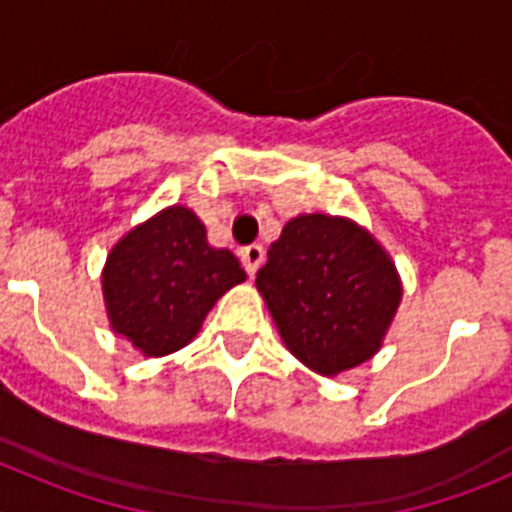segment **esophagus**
<instances>
[{"mask_svg": "<svg viewBox=\"0 0 512 512\" xmlns=\"http://www.w3.org/2000/svg\"><path fill=\"white\" fill-rule=\"evenodd\" d=\"M241 261H243V269L248 271V277H253L259 266L264 264V248L261 246H248L241 251Z\"/></svg>", "mask_w": 512, "mask_h": 512, "instance_id": "1", "label": "esophagus"}]
</instances>
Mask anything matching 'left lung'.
I'll return each mask as SVG.
<instances>
[{"label": "left lung", "mask_w": 512, "mask_h": 512, "mask_svg": "<svg viewBox=\"0 0 512 512\" xmlns=\"http://www.w3.org/2000/svg\"><path fill=\"white\" fill-rule=\"evenodd\" d=\"M256 287L289 351L325 377L377 351L402 295L395 264L372 235L328 215L289 220Z\"/></svg>", "instance_id": "8db88e82"}]
</instances>
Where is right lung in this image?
I'll list each match as a JSON object with an SVG mask.
<instances>
[{
	"label": "right lung",
	"instance_id": "1",
	"mask_svg": "<svg viewBox=\"0 0 512 512\" xmlns=\"http://www.w3.org/2000/svg\"><path fill=\"white\" fill-rule=\"evenodd\" d=\"M243 279L238 259L207 243L192 210L169 207L112 248L102 289L115 333L146 356H164L187 346L217 297Z\"/></svg>",
	"mask_w": 512,
	"mask_h": 512
}]
</instances>
